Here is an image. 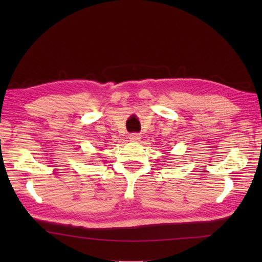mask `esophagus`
Returning <instances> with one entry per match:
<instances>
[{
  "instance_id": "1",
  "label": "esophagus",
  "mask_w": 262,
  "mask_h": 262,
  "mask_svg": "<svg viewBox=\"0 0 262 262\" xmlns=\"http://www.w3.org/2000/svg\"><path fill=\"white\" fill-rule=\"evenodd\" d=\"M129 140L132 142H138L141 140V135L137 134V133H132V134L129 135Z\"/></svg>"
}]
</instances>
